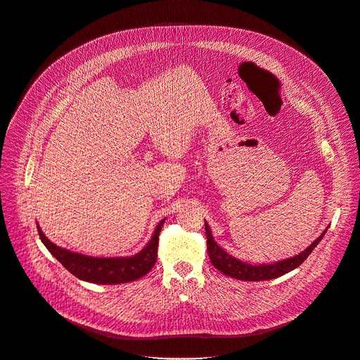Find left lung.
<instances>
[{
    "label": "left lung",
    "instance_id": "obj_1",
    "mask_svg": "<svg viewBox=\"0 0 360 360\" xmlns=\"http://www.w3.org/2000/svg\"><path fill=\"white\" fill-rule=\"evenodd\" d=\"M329 227V226H328ZM328 227L321 233V236L316 238V240L309 245L302 253L280 260L276 263H263V264H252L249 262H243L240 259H236L234 256L229 255L224 249H221L213 238L212 230L209 224L205 220V230H206V237H207V253L212 264L224 276H229L236 280H242V281H264V280H271L281 277L298 266H301L307 257L312 253V250L316 248V245L322 240V237L325 236Z\"/></svg>",
    "mask_w": 360,
    "mask_h": 360
}]
</instances>
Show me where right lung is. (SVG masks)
Returning <instances> with one entry per match:
<instances>
[{
  "mask_svg": "<svg viewBox=\"0 0 360 360\" xmlns=\"http://www.w3.org/2000/svg\"><path fill=\"white\" fill-rule=\"evenodd\" d=\"M164 221L165 219L157 224L146 248L130 257H91L79 255L56 246L44 234L38 223L37 227L45 248L68 271H70L79 280L107 285L130 283L151 271L157 260L158 236Z\"/></svg>",
  "mask_w": 360,
  "mask_h": 360,
  "instance_id": "1",
  "label": "right lung"
}]
</instances>
